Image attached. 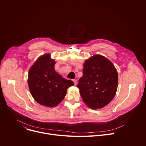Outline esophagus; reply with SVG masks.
<instances>
[{
    "label": "esophagus",
    "mask_w": 146,
    "mask_h": 146,
    "mask_svg": "<svg viewBox=\"0 0 146 146\" xmlns=\"http://www.w3.org/2000/svg\"><path fill=\"white\" fill-rule=\"evenodd\" d=\"M73 81V82L74 83V85H77V80H75V79H74Z\"/></svg>",
    "instance_id": "34e87169"
}]
</instances>
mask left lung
Listing matches in <instances>:
<instances>
[{"mask_svg": "<svg viewBox=\"0 0 146 146\" xmlns=\"http://www.w3.org/2000/svg\"><path fill=\"white\" fill-rule=\"evenodd\" d=\"M117 84V70L107 58L94 55L84 61L77 87L89 108L97 110L107 105L116 94Z\"/></svg>", "mask_w": 146, "mask_h": 146, "instance_id": "obj_1", "label": "left lung"}]
</instances>
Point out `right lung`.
<instances>
[{
  "label": "right lung",
  "mask_w": 146,
  "mask_h": 146,
  "mask_svg": "<svg viewBox=\"0 0 146 146\" xmlns=\"http://www.w3.org/2000/svg\"><path fill=\"white\" fill-rule=\"evenodd\" d=\"M55 61L50 54L39 57L30 69L28 84L31 94L38 104L54 107L64 98L74 83L63 78L55 70Z\"/></svg>",
  "instance_id": "add662e5"
}]
</instances>
